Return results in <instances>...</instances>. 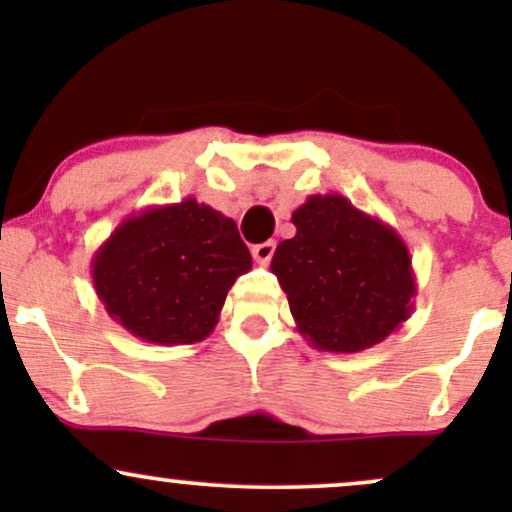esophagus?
<instances>
[{
	"label": "esophagus",
	"mask_w": 512,
	"mask_h": 512,
	"mask_svg": "<svg viewBox=\"0 0 512 512\" xmlns=\"http://www.w3.org/2000/svg\"><path fill=\"white\" fill-rule=\"evenodd\" d=\"M274 250H276L274 240H267V243H260V245H255V248H252V257H255V260L260 264H269V260H272V255H274Z\"/></svg>",
	"instance_id": "34e87169"
}]
</instances>
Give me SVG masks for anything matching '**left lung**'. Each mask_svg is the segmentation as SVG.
Returning <instances> with one entry per match:
<instances>
[{"mask_svg":"<svg viewBox=\"0 0 512 512\" xmlns=\"http://www.w3.org/2000/svg\"><path fill=\"white\" fill-rule=\"evenodd\" d=\"M291 221L296 236L276 245L272 274L305 342L358 354L409 320L416 276L395 228L342 195H310Z\"/></svg>","mask_w":512,"mask_h":512,"instance_id":"8db88e82","label":"left lung"}]
</instances>
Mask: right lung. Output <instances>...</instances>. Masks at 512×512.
Wrapping results in <instances>:
<instances>
[{"mask_svg":"<svg viewBox=\"0 0 512 512\" xmlns=\"http://www.w3.org/2000/svg\"><path fill=\"white\" fill-rule=\"evenodd\" d=\"M236 221L185 197L129 214L91 260L108 315L149 344H195L219 322L228 291L250 272Z\"/></svg>","mask_w":512,"mask_h":512,"instance_id":"right-lung-1","label":"right lung"}]
</instances>
